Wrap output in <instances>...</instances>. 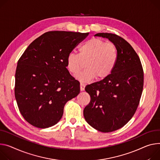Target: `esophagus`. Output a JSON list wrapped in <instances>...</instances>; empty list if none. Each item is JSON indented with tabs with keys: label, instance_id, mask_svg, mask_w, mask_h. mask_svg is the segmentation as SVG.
Returning <instances> with one entry per match:
<instances>
[{
	"label": "esophagus",
	"instance_id": "obj_1",
	"mask_svg": "<svg viewBox=\"0 0 160 160\" xmlns=\"http://www.w3.org/2000/svg\"><path fill=\"white\" fill-rule=\"evenodd\" d=\"M85 90V85L83 83H80V91H83Z\"/></svg>",
	"mask_w": 160,
	"mask_h": 160
}]
</instances>
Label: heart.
Returning <instances> with one entry per match:
<instances>
[{
	"mask_svg": "<svg viewBox=\"0 0 160 160\" xmlns=\"http://www.w3.org/2000/svg\"><path fill=\"white\" fill-rule=\"evenodd\" d=\"M119 59L118 47L112 42L102 39L92 38L79 47V54L69 53L66 59V68L72 75H77L86 62V69L77 77L82 82H89L97 78L103 80L111 75Z\"/></svg>",
	"mask_w": 160,
	"mask_h": 160,
	"instance_id": "1",
	"label": "heart"
}]
</instances>
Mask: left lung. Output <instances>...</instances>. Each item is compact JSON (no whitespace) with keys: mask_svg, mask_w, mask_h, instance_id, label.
Masks as SVG:
<instances>
[{"mask_svg":"<svg viewBox=\"0 0 160 160\" xmlns=\"http://www.w3.org/2000/svg\"><path fill=\"white\" fill-rule=\"evenodd\" d=\"M95 36L108 38L115 44L119 59L110 76L85 87L91 101L83 115L94 129L108 133L123 127L135 114L143 91V71L138 55L124 39L111 33Z\"/></svg>","mask_w":160,"mask_h":160,"instance_id":"left-lung-1","label":"left lung"}]
</instances>
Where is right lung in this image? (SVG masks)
<instances>
[{
	"label": "right lung",
	"instance_id": "obj_1",
	"mask_svg": "<svg viewBox=\"0 0 160 160\" xmlns=\"http://www.w3.org/2000/svg\"><path fill=\"white\" fill-rule=\"evenodd\" d=\"M89 32H45L18 61L14 96L23 118L38 128L56 124L67 101L80 93V83L66 68L68 55Z\"/></svg>",
	"mask_w": 160,
	"mask_h": 160
}]
</instances>
